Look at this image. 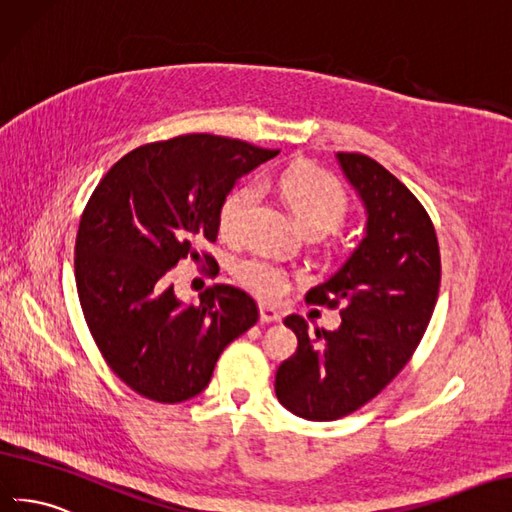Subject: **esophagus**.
<instances>
[{
	"label": "esophagus",
	"mask_w": 512,
	"mask_h": 512,
	"mask_svg": "<svg viewBox=\"0 0 512 512\" xmlns=\"http://www.w3.org/2000/svg\"><path fill=\"white\" fill-rule=\"evenodd\" d=\"M259 321L261 324H274V321H281V313L270 304H261L259 306Z\"/></svg>",
	"instance_id": "esophagus-1"
}]
</instances>
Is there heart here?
Listing matches in <instances>:
<instances>
[{"label": "heart", "instance_id": "1", "mask_svg": "<svg viewBox=\"0 0 512 512\" xmlns=\"http://www.w3.org/2000/svg\"><path fill=\"white\" fill-rule=\"evenodd\" d=\"M272 186L279 191L304 233L326 236L345 221L349 212V199L341 182L324 169L300 163L285 169L276 180L261 178L257 186L246 182L229 191L218 212V229L223 238L240 240L244 236L248 218L259 199L257 188L268 191ZM233 274L246 289L266 300H279L289 285L287 272L261 255L240 259Z\"/></svg>", "mask_w": 512, "mask_h": 512}]
</instances>
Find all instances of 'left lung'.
Returning <instances> with one entry per match:
<instances>
[{
    "instance_id": "obj_1",
    "label": "left lung",
    "mask_w": 512,
    "mask_h": 512,
    "mask_svg": "<svg viewBox=\"0 0 512 512\" xmlns=\"http://www.w3.org/2000/svg\"><path fill=\"white\" fill-rule=\"evenodd\" d=\"M347 182L367 212L364 238L306 302L341 309L337 330L285 317L298 349L276 371L281 405L304 420L352 414L377 397L412 358L440 291V246L427 210L377 160L339 152Z\"/></svg>"
}]
</instances>
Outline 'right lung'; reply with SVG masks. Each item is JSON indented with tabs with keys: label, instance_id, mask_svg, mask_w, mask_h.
<instances>
[{
	"label": "right lung",
	"instance_id": "right-lung-1",
	"mask_svg": "<svg viewBox=\"0 0 512 512\" xmlns=\"http://www.w3.org/2000/svg\"><path fill=\"white\" fill-rule=\"evenodd\" d=\"M279 150L218 135L141 145L115 163L83 210L75 279L102 358L122 382L156 403H180L210 384L223 349L257 324L255 300L212 285L197 304L173 291L171 268L212 255L218 212L236 182Z\"/></svg>",
	"mask_w": 512,
	"mask_h": 512
}]
</instances>
